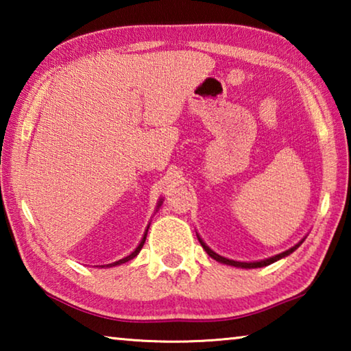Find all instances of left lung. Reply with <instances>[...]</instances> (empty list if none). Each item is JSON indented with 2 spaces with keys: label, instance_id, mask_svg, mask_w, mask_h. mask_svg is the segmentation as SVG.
Instances as JSON below:
<instances>
[{
  "label": "left lung",
  "instance_id": "obj_1",
  "mask_svg": "<svg viewBox=\"0 0 351 351\" xmlns=\"http://www.w3.org/2000/svg\"><path fill=\"white\" fill-rule=\"evenodd\" d=\"M198 240H199V243H201V246L204 247V251L210 255V257L213 258V260H217V261H219V263H224V265H229V266H235V268H245V269H252V268H263V266H268V265H271V263H274V261H277V260H280V258H283V257H287V255H289L291 252H294L297 247H299L302 243H304V240L302 241H299L297 243L295 246H293L291 249H288V251H285V252H282V254H277V255H274V257H269V258H265V260H260V261H235V260H229V258H226V257H221V255H218L217 252H213L212 249L206 245V243L199 239L198 237Z\"/></svg>",
  "mask_w": 351,
  "mask_h": 351
}]
</instances>
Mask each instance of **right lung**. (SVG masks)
Wrapping results in <instances>:
<instances>
[{
	"label": "right lung",
	"mask_w": 351,
	"mask_h": 351,
	"mask_svg": "<svg viewBox=\"0 0 351 351\" xmlns=\"http://www.w3.org/2000/svg\"><path fill=\"white\" fill-rule=\"evenodd\" d=\"M161 204H162V199H161V201H159V203H158V207H159V206H161ZM148 228H150V226H147V230H145V234H144V237H142V240H141V243H139V245H138V247H136V249H134V251H133L132 254H130V255H127V257H123L122 260H119V261H114V263H111V265H106V266H108V268H111V266H117V265L127 263V261H130V260H133V258L136 257V255H138V254L141 252V249H142V246H144V243H145V239H147V232H148ZM102 268H104V266H102Z\"/></svg>",
	"instance_id": "add662e5"
}]
</instances>
